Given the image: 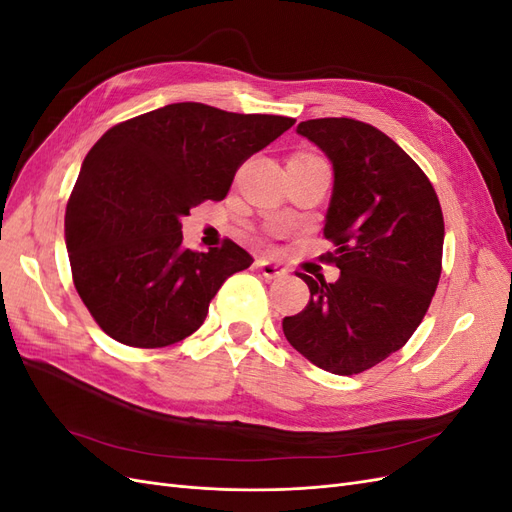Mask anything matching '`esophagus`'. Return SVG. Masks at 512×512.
<instances>
[{
  "mask_svg": "<svg viewBox=\"0 0 512 512\" xmlns=\"http://www.w3.org/2000/svg\"><path fill=\"white\" fill-rule=\"evenodd\" d=\"M256 269L267 277V280H277V277H284L288 271L282 265H275L271 260H258Z\"/></svg>",
  "mask_w": 512,
  "mask_h": 512,
  "instance_id": "esophagus-1",
  "label": "esophagus"
}]
</instances>
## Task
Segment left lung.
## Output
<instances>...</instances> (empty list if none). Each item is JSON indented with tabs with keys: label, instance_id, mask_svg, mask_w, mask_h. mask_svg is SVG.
I'll use <instances>...</instances> for the list:
<instances>
[{
	"label": "left lung",
	"instance_id": "8db88e82",
	"mask_svg": "<svg viewBox=\"0 0 512 512\" xmlns=\"http://www.w3.org/2000/svg\"><path fill=\"white\" fill-rule=\"evenodd\" d=\"M297 132L333 164L322 260L335 284L297 273L309 303L282 322L316 367L352 376L404 346L427 314L442 273L444 218L431 181L389 136L348 117L301 121Z\"/></svg>",
	"mask_w": 512,
	"mask_h": 512
}]
</instances>
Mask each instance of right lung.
<instances>
[{
    "instance_id": "add662e5",
    "label": "right lung",
    "mask_w": 512,
    "mask_h": 512,
    "mask_svg": "<svg viewBox=\"0 0 512 512\" xmlns=\"http://www.w3.org/2000/svg\"><path fill=\"white\" fill-rule=\"evenodd\" d=\"M292 126L179 102L117 123L91 147L66 207V247L76 292L108 337L164 348L200 329L220 286L254 258L230 239L188 250L181 218L222 200L237 168Z\"/></svg>"
}]
</instances>
